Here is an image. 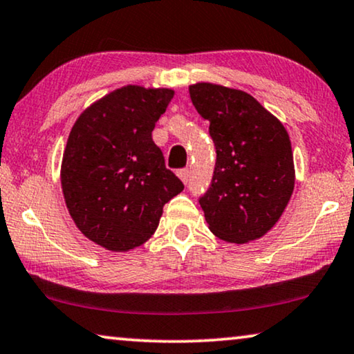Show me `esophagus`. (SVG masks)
Masks as SVG:
<instances>
[{
	"mask_svg": "<svg viewBox=\"0 0 354 354\" xmlns=\"http://www.w3.org/2000/svg\"><path fill=\"white\" fill-rule=\"evenodd\" d=\"M178 176L184 184H186L189 181V176H191V171H189L187 168H183V170H178Z\"/></svg>",
	"mask_w": 354,
	"mask_h": 354,
	"instance_id": "34e87169",
	"label": "esophagus"
}]
</instances>
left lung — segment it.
I'll use <instances>...</instances> for the list:
<instances>
[{"mask_svg":"<svg viewBox=\"0 0 354 354\" xmlns=\"http://www.w3.org/2000/svg\"><path fill=\"white\" fill-rule=\"evenodd\" d=\"M189 94L216 147L212 186L198 201L208 227L231 243L257 241L279 221L295 186L287 129L241 89L201 82Z\"/></svg>","mask_w":354,"mask_h":354,"instance_id":"obj_1","label":"left lung"}]
</instances>
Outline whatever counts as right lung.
<instances>
[{
  "mask_svg": "<svg viewBox=\"0 0 354 354\" xmlns=\"http://www.w3.org/2000/svg\"><path fill=\"white\" fill-rule=\"evenodd\" d=\"M173 96L170 88L122 86L84 109L68 134L61 165L67 210L83 236L106 250L149 241L163 205L184 189L152 141Z\"/></svg>",
  "mask_w": 354,
  "mask_h": 354,
  "instance_id": "1",
  "label": "right lung"
}]
</instances>
